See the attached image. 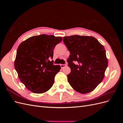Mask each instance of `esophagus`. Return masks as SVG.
Returning <instances> with one entry per match:
<instances>
[{"mask_svg": "<svg viewBox=\"0 0 123 123\" xmlns=\"http://www.w3.org/2000/svg\"><path fill=\"white\" fill-rule=\"evenodd\" d=\"M66 66H67V65H66V64H61V67L62 68H64V67H66Z\"/></svg>", "mask_w": 123, "mask_h": 123, "instance_id": "1", "label": "esophagus"}]
</instances>
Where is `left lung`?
Segmentation results:
<instances>
[{
	"label": "left lung",
	"mask_w": 123,
	"mask_h": 123,
	"mask_svg": "<svg viewBox=\"0 0 123 123\" xmlns=\"http://www.w3.org/2000/svg\"><path fill=\"white\" fill-rule=\"evenodd\" d=\"M63 41L70 53L67 59L71 69L69 83L80 93L92 91L102 82L108 66L105 48L92 36H66Z\"/></svg>",
	"instance_id": "1"
}]
</instances>
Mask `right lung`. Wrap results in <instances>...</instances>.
Instances as JSON below:
<instances>
[{
  "label": "right lung",
  "mask_w": 123,
  "mask_h": 123,
  "mask_svg": "<svg viewBox=\"0 0 123 123\" xmlns=\"http://www.w3.org/2000/svg\"><path fill=\"white\" fill-rule=\"evenodd\" d=\"M62 40V37L42 34L33 36L18 47L15 69L21 83L29 90L43 93L52 87L54 78L61 69L54 65V48Z\"/></svg>",
  "instance_id": "right-lung-1"
}]
</instances>
